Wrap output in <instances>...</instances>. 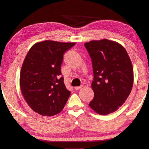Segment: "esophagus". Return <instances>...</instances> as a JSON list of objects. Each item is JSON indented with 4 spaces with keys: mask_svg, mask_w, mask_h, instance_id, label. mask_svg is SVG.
Here are the masks:
<instances>
[{
    "mask_svg": "<svg viewBox=\"0 0 149 149\" xmlns=\"http://www.w3.org/2000/svg\"><path fill=\"white\" fill-rule=\"evenodd\" d=\"M82 87H83V86H76V87H74V89H75V90H78V89H81Z\"/></svg>",
    "mask_w": 149,
    "mask_h": 149,
    "instance_id": "obj_1",
    "label": "esophagus"
}]
</instances>
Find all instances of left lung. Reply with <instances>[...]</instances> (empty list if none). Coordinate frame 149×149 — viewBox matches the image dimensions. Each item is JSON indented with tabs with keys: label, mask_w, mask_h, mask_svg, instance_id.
Here are the masks:
<instances>
[{
	"label": "left lung",
	"mask_w": 149,
	"mask_h": 149,
	"mask_svg": "<svg viewBox=\"0 0 149 149\" xmlns=\"http://www.w3.org/2000/svg\"><path fill=\"white\" fill-rule=\"evenodd\" d=\"M93 71L94 97L89 103L94 111L105 115L117 111L131 93L134 75L131 61L120 44L107 39L84 44Z\"/></svg>",
	"instance_id": "obj_1"
}]
</instances>
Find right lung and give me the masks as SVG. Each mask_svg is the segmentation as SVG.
Instances as JSON below:
<instances>
[{
	"instance_id": "obj_1",
	"label": "right lung",
	"mask_w": 149,
	"mask_h": 149,
	"mask_svg": "<svg viewBox=\"0 0 149 149\" xmlns=\"http://www.w3.org/2000/svg\"><path fill=\"white\" fill-rule=\"evenodd\" d=\"M74 42L45 40L34 44L28 51L20 74L21 92L32 109L42 116L62 111L71 92L61 77L63 54Z\"/></svg>"
}]
</instances>
